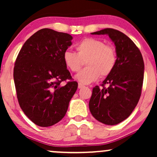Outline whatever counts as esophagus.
Wrapping results in <instances>:
<instances>
[{"mask_svg":"<svg viewBox=\"0 0 157 157\" xmlns=\"http://www.w3.org/2000/svg\"><path fill=\"white\" fill-rule=\"evenodd\" d=\"M83 87H84V86H83L82 83H78V89H82V88H83Z\"/></svg>","mask_w":157,"mask_h":157,"instance_id":"34e87169","label":"esophagus"}]
</instances>
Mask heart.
I'll list each match as a JSON object with an SVG mask.
<instances>
[{
    "mask_svg": "<svg viewBox=\"0 0 157 157\" xmlns=\"http://www.w3.org/2000/svg\"><path fill=\"white\" fill-rule=\"evenodd\" d=\"M77 53L66 51L63 59L68 69L78 72L86 61L87 67L79 72L76 79L83 84L97 80L101 75L109 76L114 69L117 62V51L113 46L94 38H87L76 45Z\"/></svg>",
    "mask_w": 157,
    "mask_h": 157,
    "instance_id": "b5f03b06",
    "label": "heart"
}]
</instances>
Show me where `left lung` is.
Returning a JSON list of instances; mask_svg holds the SVG:
<instances>
[{"label":"left lung","mask_w":157,"mask_h":157,"mask_svg":"<svg viewBox=\"0 0 157 157\" xmlns=\"http://www.w3.org/2000/svg\"><path fill=\"white\" fill-rule=\"evenodd\" d=\"M91 34L109 36L116 46L117 62L103 81L101 89L98 86L93 89L89 109L97 121L116 125L129 117L140 98L144 72L143 57L138 47L121 31L105 29ZM106 84L109 85L107 88Z\"/></svg>","instance_id":"1"}]
</instances>
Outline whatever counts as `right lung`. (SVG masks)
Masks as SVG:
<instances>
[{
	"mask_svg": "<svg viewBox=\"0 0 157 157\" xmlns=\"http://www.w3.org/2000/svg\"><path fill=\"white\" fill-rule=\"evenodd\" d=\"M72 36L43 29L23 44L15 63L13 78L21 109L36 125H54L66 115L78 83L71 80L63 53L71 46Z\"/></svg>",
	"mask_w": 157,
	"mask_h": 157,
	"instance_id": "1",
	"label": "right lung"
}]
</instances>
